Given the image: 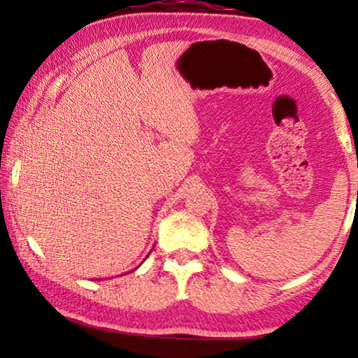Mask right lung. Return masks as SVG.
Instances as JSON below:
<instances>
[{
	"label": "right lung",
	"mask_w": 358,
	"mask_h": 358,
	"mask_svg": "<svg viewBox=\"0 0 358 358\" xmlns=\"http://www.w3.org/2000/svg\"><path fill=\"white\" fill-rule=\"evenodd\" d=\"M145 259H146V257H145Z\"/></svg>",
	"instance_id": "1"
}]
</instances>
